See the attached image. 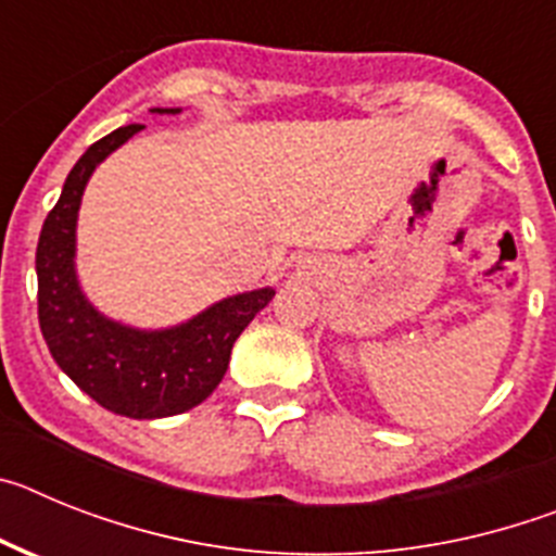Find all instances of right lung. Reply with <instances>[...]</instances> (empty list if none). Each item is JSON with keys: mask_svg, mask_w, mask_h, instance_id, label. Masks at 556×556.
<instances>
[{"mask_svg": "<svg viewBox=\"0 0 556 556\" xmlns=\"http://www.w3.org/2000/svg\"><path fill=\"white\" fill-rule=\"evenodd\" d=\"M139 130L141 125H125L108 132L68 172L61 200L38 236V323L58 367L86 395L113 415L152 420L180 415L217 390L228 370L230 348L275 292L255 289L225 298L169 331H136L105 320L83 298L75 275V225L83 189L97 164Z\"/></svg>", "mask_w": 556, "mask_h": 556, "instance_id": "obj_1", "label": "right lung"}]
</instances>
